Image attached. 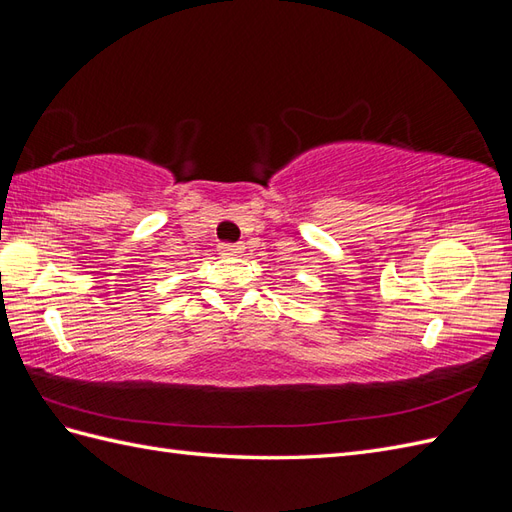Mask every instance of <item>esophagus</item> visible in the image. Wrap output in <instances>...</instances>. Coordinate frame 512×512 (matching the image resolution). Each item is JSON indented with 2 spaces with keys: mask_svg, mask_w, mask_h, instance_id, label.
<instances>
[{
  "mask_svg": "<svg viewBox=\"0 0 512 512\" xmlns=\"http://www.w3.org/2000/svg\"><path fill=\"white\" fill-rule=\"evenodd\" d=\"M242 251H244V246H240V244H222L220 246L222 257H237V255H242Z\"/></svg>",
  "mask_w": 512,
  "mask_h": 512,
  "instance_id": "obj_1",
  "label": "esophagus"
}]
</instances>
